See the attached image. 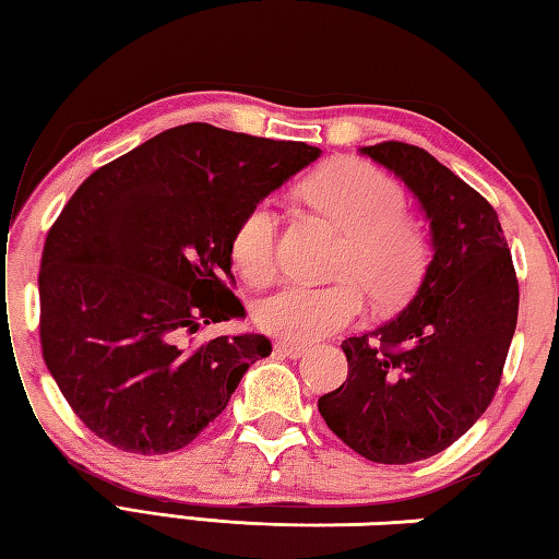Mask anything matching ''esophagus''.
<instances>
[{"label":"esophagus","mask_w":559,"mask_h":559,"mask_svg":"<svg viewBox=\"0 0 559 559\" xmlns=\"http://www.w3.org/2000/svg\"><path fill=\"white\" fill-rule=\"evenodd\" d=\"M273 349H276L278 355H286L290 359H298V357L308 353L306 345H293V343H276V345H273Z\"/></svg>","instance_id":"obj_1"}]
</instances>
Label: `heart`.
<instances>
[{"mask_svg": "<svg viewBox=\"0 0 559 559\" xmlns=\"http://www.w3.org/2000/svg\"><path fill=\"white\" fill-rule=\"evenodd\" d=\"M306 200L347 234L337 271L328 286L288 283L257 308V323L273 337L308 345L359 320L365 292L377 306H394L419 283L427 239L406 219L402 187L362 159H335L302 185ZM278 219L269 202L253 204L231 234V259L243 278L266 283L276 271Z\"/></svg>", "mask_w": 559, "mask_h": 559, "instance_id": "heart-1", "label": "heart"}]
</instances>
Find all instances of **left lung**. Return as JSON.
I'll return each mask as SVG.
<instances>
[{
	"instance_id": "8db88e82",
	"label": "left lung",
	"mask_w": 559,
	"mask_h": 559,
	"mask_svg": "<svg viewBox=\"0 0 559 559\" xmlns=\"http://www.w3.org/2000/svg\"><path fill=\"white\" fill-rule=\"evenodd\" d=\"M359 153L412 189L433 253L400 316L345 340L347 380L318 409L359 456L414 463L488 409L515 333L518 278L496 210L437 157L396 140Z\"/></svg>"
}]
</instances>
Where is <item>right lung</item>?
Here are the masks:
<instances>
[{"label": "right lung", "instance_id": "1", "mask_svg": "<svg viewBox=\"0 0 559 559\" xmlns=\"http://www.w3.org/2000/svg\"><path fill=\"white\" fill-rule=\"evenodd\" d=\"M318 157L306 143L187 122L75 189L44 243L39 335L98 439L143 456L182 449L271 355L263 335H194L246 316L229 288L236 224Z\"/></svg>", "mask_w": 559, "mask_h": 559}]
</instances>
